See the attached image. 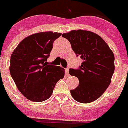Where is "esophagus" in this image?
<instances>
[{
	"label": "esophagus",
	"instance_id": "esophagus-1",
	"mask_svg": "<svg viewBox=\"0 0 128 128\" xmlns=\"http://www.w3.org/2000/svg\"><path fill=\"white\" fill-rule=\"evenodd\" d=\"M68 71H69L68 68H66V69H65V75H68V74H69Z\"/></svg>",
	"mask_w": 128,
	"mask_h": 128
}]
</instances>
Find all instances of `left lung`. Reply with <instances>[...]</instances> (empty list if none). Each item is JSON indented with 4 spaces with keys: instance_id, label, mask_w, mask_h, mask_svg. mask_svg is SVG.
Here are the masks:
<instances>
[{
    "instance_id": "8db88e82",
    "label": "left lung",
    "mask_w": 128,
    "mask_h": 128,
    "mask_svg": "<svg viewBox=\"0 0 128 128\" xmlns=\"http://www.w3.org/2000/svg\"><path fill=\"white\" fill-rule=\"evenodd\" d=\"M62 37L68 40L73 51L83 60L79 69H69L70 75L79 80L78 86L70 90L72 96L78 102H92L110 84L115 69L114 53L100 36L91 31L72 30Z\"/></svg>"
}]
</instances>
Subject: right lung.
I'll list each match as a JSON object with an SVG mask.
<instances>
[{"label":"right lung","instance_id":"right-lung-1","mask_svg":"<svg viewBox=\"0 0 128 128\" xmlns=\"http://www.w3.org/2000/svg\"><path fill=\"white\" fill-rule=\"evenodd\" d=\"M62 33L52 31L33 34L22 40L10 57V74L18 90L32 102L49 98L65 69L47 65L54 40Z\"/></svg>","mask_w":128,"mask_h":128}]
</instances>
